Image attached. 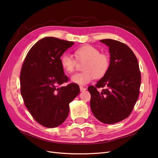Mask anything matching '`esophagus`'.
Masks as SVG:
<instances>
[{
	"mask_svg": "<svg viewBox=\"0 0 158 158\" xmlns=\"http://www.w3.org/2000/svg\"><path fill=\"white\" fill-rule=\"evenodd\" d=\"M79 88H80V90H81V91H84V90H86V88L82 86V85H80Z\"/></svg>",
	"mask_w": 158,
	"mask_h": 158,
	"instance_id": "34e87169",
	"label": "esophagus"
}]
</instances>
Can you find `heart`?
Listing matches in <instances>:
<instances>
[{
  "label": "heart",
  "mask_w": 158,
  "mask_h": 158,
  "mask_svg": "<svg viewBox=\"0 0 158 158\" xmlns=\"http://www.w3.org/2000/svg\"><path fill=\"white\" fill-rule=\"evenodd\" d=\"M76 59L69 53L60 56V63L63 70L67 73H73L77 68V61L84 63V71L72 77V81L79 85L89 84L92 80L101 79L108 73L111 60L108 53L100 52L98 48L91 45H84L74 51Z\"/></svg>",
  "instance_id": "obj_1"
}]
</instances>
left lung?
<instances>
[{"instance_id": "8db88e82", "label": "left lung", "mask_w": 158, "mask_h": 158, "mask_svg": "<svg viewBox=\"0 0 158 158\" xmlns=\"http://www.w3.org/2000/svg\"><path fill=\"white\" fill-rule=\"evenodd\" d=\"M109 47L108 73L95 85H90V109L105 124H114L130 116L139 95L141 73L137 58L130 48L119 41L101 40ZM105 87L102 92L98 88Z\"/></svg>"}]
</instances>
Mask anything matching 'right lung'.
Here are the masks:
<instances>
[{
    "instance_id": "obj_1",
    "label": "right lung",
    "mask_w": 158,
    "mask_h": 158,
    "mask_svg": "<svg viewBox=\"0 0 158 158\" xmlns=\"http://www.w3.org/2000/svg\"><path fill=\"white\" fill-rule=\"evenodd\" d=\"M74 43L53 37L42 38L29 50L21 67L20 89L23 102L35 121L46 127L65 121L69 104L80 92L79 85L68 81L60 58Z\"/></svg>"
}]
</instances>
